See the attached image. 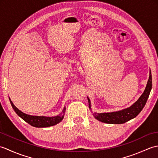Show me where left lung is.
Masks as SVG:
<instances>
[{"mask_svg": "<svg viewBox=\"0 0 158 158\" xmlns=\"http://www.w3.org/2000/svg\"><path fill=\"white\" fill-rule=\"evenodd\" d=\"M152 88V73L150 71L149 78L147 81L146 88L143 94L140 97L137 101L131 106L129 108L123 109L119 111L112 112V113H94L93 115L96 119L100 122H102L106 123L112 124H121L126 123L127 121L135 118V117L139 115L145 106L147 102V100L149 98L151 89ZM88 99L89 107L91 108L90 106V100Z\"/></svg>", "mask_w": 158, "mask_h": 158, "instance_id": "1", "label": "left lung"}]
</instances>
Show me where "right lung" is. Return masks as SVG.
I'll return each instance as SVG.
<instances>
[{"mask_svg":"<svg viewBox=\"0 0 158 158\" xmlns=\"http://www.w3.org/2000/svg\"><path fill=\"white\" fill-rule=\"evenodd\" d=\"M10 100V99H9ZM10 102L11 104L13 110L18 114L22 119H23L25 122L29 123L32 126L36 127H46L52 126H54L56 124L60 123L64 118L63 114H60V115L55 117H44V116H32L27 115V114L23 113L21 110H19L17 107L13 105L11 100H10ZM66 109L64 108L62 110V113H64Z\"/></svg>","mask_w":158,"mask_h":158,"instance_id":"1","label":"right lung"}]
</instances>
